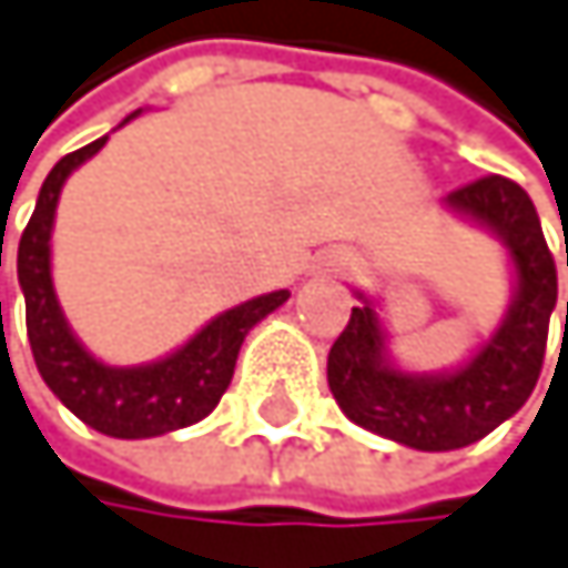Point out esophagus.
<instances>
[{
	"instance_id": "esophagus-1",
	"label": "esophagus",
	"mask_w": 568,
	"mask_h": 568,
	"mask_svg": "<svg viewBox=\"0 0 568 568\" xmlns=\"http://www.w3.org/2000/svg\"><path fill=\"white\" fill-rule=\"evenodd\" d=\"M336 265H339V268H349V265H353V255H336Z\"/></svg>"
}]
</instances>
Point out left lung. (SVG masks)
I'll return each mask as SVG.
<instances>
[{
  "mask_svg": "<svg viewBox=\"0 0 568 568\" xmlns=\"http://www.w3.org/2000/svg\"><path fill=\"white\" fill-rule=\"evenodd\" d=\"M444 201L508 245L518 282L495 336L455 374H404L387 359L374 303L359 296L363 306H353L349 323L326 359L329 390L343 414L353 424L417 452H455L475 444L529 400L542 374L549 316L559 293L552 252L532 197L521 184L501 174H485Z\"/></svg>",
  "mask_w": 568,
  "mask_h": 568,
  "instance_id": "left-lung-1",
  "label": "left lung"
}]
</instances>
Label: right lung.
Here are the masks:
<instances>
[{
    "mask_svg": "<svg viewBox=\"0 0 568 568\" xmlns=\"http://www.w3.org/2000/svg\"><path fill=\"white\" fill-rule=\"evenodd\" d=\"M106 138L67 154L39 187L36 212L19 239L16 272L26 296V333L32 359L47 387L93 430L106 437H158L209 417L232 384L245 333L290 300V290L265 293L215 316L178 353L148 367H106L93 359L70 333L53 293L50 235L63 181L93 158ZM2 255V242H0ZM2 265V258H0Z\"/></svg>",
    "mask_w": 568,
    "mask_h": 568,
    "instance_id": "add662e5",
    "label": "right lung"
}]
</instances>
